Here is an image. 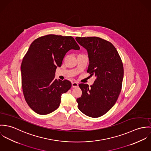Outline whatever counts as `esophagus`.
<instances>
[{"label": "esophagus", "mask_w": 151, "mask_h": 151, "mask_svg": "<svg viewBox=\"0 0 151 151\" xmlns=\"http://www.w3.org/2000/svg\"><path fill=\"white\" fill-rule=\"evenodd\" d=\"M72 86L73 87V88H76V87H78V83L77 82H72Z\"/></svg>", "instance_id": "esophagus-1"}]
</instances>
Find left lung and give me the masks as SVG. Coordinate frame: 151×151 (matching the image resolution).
Listing matches in <instances>:
<instances>
[{"mask_svg":"<svg viewBox=\"0 0 151 151\" xmlns=\"http://www.w3.org/2000/svg\"><path fill=\"white\" fill-rule=\"evenodd\" d=\"M77 42L87 51V72L94 75L93 85L79 84L82 95L77 99L79 109L86 115L99 117L115 105L121 91L123 67L114 46L98 37H76Z\"/></svg>","mask_w":151,"mask_h":151,"instance_id":"obj_1","label":"left lung"}]
</instances>
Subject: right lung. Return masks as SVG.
I'll list each match as a JSON object with an SVG mask.
<instances>
[{"label": "right lung", "instance_id": "obj_1", "mask_svg": "<svg viewBox=\"0 0 151 151\" xmlns=\"http://www.w3.org/2000/svg\"><path fill=\"white\" fill-rule=\"evenodd\" d=\"M71 49H80L72 36L47 35L35 39L23 58L21 66L23 94L36 113L47 115L56 110L61 95L70 88L71 83L55 79V73Z\"/></svg>", "mask_w": 151, "mask_h": 151}]
</instances>
